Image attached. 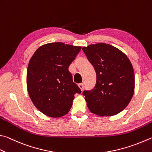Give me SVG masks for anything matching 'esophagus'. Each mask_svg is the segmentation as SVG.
<instances>
[{"label": "esophagus", "instance_id": "1", "mask_svg": "<svg viewBox=\"0 0 152 152\" xmlns=\"http://www.w3.org/2000/svg\"><path fill=\"white\" fill-rule=\"evenodd\" d=\"M78 87L80 88V90H84V84H78Z\"/></svg>", "mask_w": 152, "mask_h": 152}]
</instances>
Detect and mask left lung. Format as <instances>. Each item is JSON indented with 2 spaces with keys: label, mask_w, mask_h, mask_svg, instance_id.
Masks as SVG:
<instances>
[{
  "label": "left lung",
  "mask_w": 152,
  "mask_h": 152,
  "mask_svg": "<svg viewBox=\"0 0 152 152\" xmlns=\"http://www.w3.org/2000/svg\"><path fill=\"white\" fill-rule=\"evenodd\" d=\"M82 50L96 73L95 87L83 92L88 109L101 116L122 112L134 93V72L128 58L106 43L90 45Z\"/></svg>",
  "instance_id": "8db88e82"
}]
</instances>
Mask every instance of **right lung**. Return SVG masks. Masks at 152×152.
Segmentation results:
<instances>
[{
	"instance_id": "1",
	"label": "right lung",
	"mask_w": 152,
	"mask_h": 152,
	"mask_svg": "<svg viewBox=\"0 0 152 152\" xmlns=\"http://www.w3.org/2000/svg\"><path fill=\"white\" fill-rule=\"evenodd\" d=\"M81 48L62 42L48 43L40 46L30 58L27 90L33 104L44 114L59 118L68 114L74 94L81 93L68 70Z\"/></svg>"
}]
</instances>
